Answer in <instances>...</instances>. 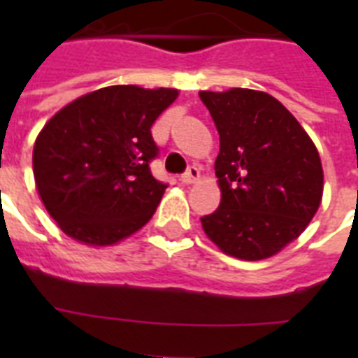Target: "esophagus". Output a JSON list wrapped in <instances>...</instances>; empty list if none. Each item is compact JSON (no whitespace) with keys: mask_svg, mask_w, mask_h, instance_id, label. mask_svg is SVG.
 <instances>
[{"mask_svg":"<svg viewBox=\"0 0 358 358\" xmlns=\"http://www.w3.org/2000/svg\"><path fill=\"white\" fill-rule=\"evenodd\" d=\"M199 176H201V173H199V169L195 167V165H191L187 171H185L182 176H180V180L184 182V184H195L196 180H199Z\"/></svg>","mask_w":358,"mask_h":358,"instance_id":"34e87169","label":"esophagus"}]
</instances>
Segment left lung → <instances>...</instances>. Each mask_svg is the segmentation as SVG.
I'll use <instances>...</instances> for the list:
<instances>
[{
	"label": "left lung",
	"mask_w": 358,
	"mask_h": 358,
	"mask_svg": "<svg viewBox=\"0 0 358 358\" xmlns=\"http://www.w3.org/2000/svg\"><path fill=\"white\" fill-rule=\"evenodd\" d=\"M219 134L221 204L201 217L219 249L241 260L277 255L310 223L323 193L316 146L267 92L202 91Z\"/></svg>",
	"instance_id": "8db88e82"
}]
</instances>
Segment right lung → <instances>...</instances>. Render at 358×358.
Masks as SVG:
<instances>
[{
    "label": "right lung",
    "instance_id": "add662e5",
    "mask_svg": "<svg viewBox=\"0 0 358 358\" xmlns=\"http://www.w3.org/2000/svg\"><path fill=\"white\" fill-rule=\"evenodd\" d=\"M176 96V89L103 87L48 120L35 141L33 173L64 234L111 245L150 221L167 187L150 173L159 154L150 128Z\"/></svg>",
    "mask_w": 358,
    "mask_h": 358
}]
</instances>
